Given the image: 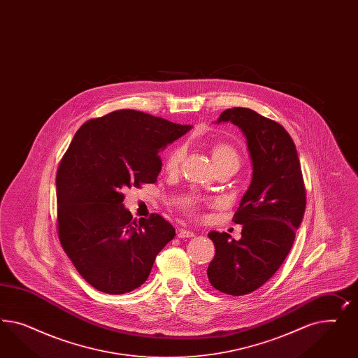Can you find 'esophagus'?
Returning <instances> with one entry per match:
<instances>
[{
	"label": "esophagus",
	"instance_id": "obj_1",
	"mask_svg": "<svg viewBox=\"0 0 358 358\" xmlns=\"http://www.w3.org/2000/svg\"><path fill=\"white\" fill-rule=\"evenodd\" d=\"M193 236H194L193 231H189V229H185V228H180L178 229V238H193Z\"/></svg>",
	"mask_w": 358,
	"mask_h": 358
}]
</instances>
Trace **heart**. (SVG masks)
Returning a JSON list of instances; mask_svg holds the SVG:
<instances>
[{
  "instance_id": "b5f03b06",
  "label": "heart",
  "mask_w": 358,
  "mask_h": 358,
  "mask_svg": "<svg viewBox=\"0 0 358 358\" xmlns=\"http://www.w3.org/2000/svg\"><path fill=\"white\" fill-rule=\"evenodd\" d=\"M207 147H208V152L211 155L213 163L215 165L217 171L229 169V171L236 172L240 168L241 156H240L238 148L232 143L226 141H214L208 143ZM184 157V147H174L173 150H171L166 153V156L164 159V171L168 174L177 173L180 171V166H181ZM185 208L189 213L195 214L199 210V206L196 205V202H187L185 205Z\"/></svg>"
}]
</instances>
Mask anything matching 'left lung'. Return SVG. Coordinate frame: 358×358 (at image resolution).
Returning a JSON list of instances; mask_svg holds the SVG:
<instances>
[{
    "instance_id": "obj_1",
    "label": "left lung",
    "mask_w": 358,
    "mask_h": 358,
    "mask_svg": "<svg viewBox=\"0 0 358 358\" xmlns=\"http://www.w3.org/2000/svg\"><path fill=\"white\" fill-rule=\"evenodd\" d=\"M220 122H232L244 132L253 176L232 217L243 224L241 238L208 234L215 256L207 277L219 292L238 296L271 280L289 255L303 219L306 189L295 144L278 122L247 108L224 110Z\"/></svg>"
}]
</instances>
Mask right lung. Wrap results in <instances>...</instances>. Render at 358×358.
<instances>
[{
    "label": "right lung",
    "instance_id": "add662e5",
    "mask_svg": "<svg viewBox=\"0 0 358 358\" xmlns=\"http://www.w3.org/2000/svg\"><path fill=\"white\" fill-rule=\"evenodd\" d=\"M190 129L127 108L89 120L75 134L56 173L57 234L98 292L138 289L174 238L173 226L159 214L134 219L123 190L155 184L163 165L159 152Z\"/></svg>",
    "mask_w": 358,
    "mask_h": 358
}]
</instances>
